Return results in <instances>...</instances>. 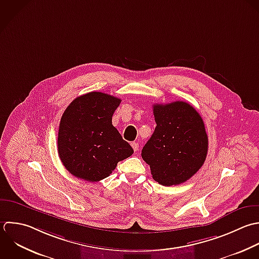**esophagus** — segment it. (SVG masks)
<instances>
[{"label":"esophagus","instance_id":"34e87169","mask_svg":"<svg viewBox=\"0 0 259 259\" xmlns=\"http://www.w3.org/2000/svg\"><path fill=\"white\" fill-rule=\"evenodd\" d=\"M131 146L133 147L134 151H138V150H139V144H138L137 142H132V143H131Z\"/></svg>","mask_w":259,"mask_h":259}]
</instances>
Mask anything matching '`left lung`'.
Instances as JSON below:
<instances>
[{
  "label": "left lung",
  "instance_id": "8db88e82",
  "mask_svg": "<svg viewBox=\"0 0 259 259\" xmlns=\"http://www.w3.org/2000/svg\"><path fill=\"white\" fill-rule=\"evenodd\" d=\"M156 127L142 149L158 184L177 186L191 179L204 164L208 153L205 124L190 104L182 101L153 105Z\"/></svg>",
  "mask_w": 259,
  "mask_h": 259
}]
</instances>
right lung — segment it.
I'll use <instances>...</instances> for the list:
<instances>
[{
	"label": "right lung",
	"instance_id": "right-lung-1",
	"mask_svg": "<svg viewBox=\"0 0 259 259\" xmlns=\"http://www.w3.org/2000/svg\"><path fill=\"white\" fill-rule=\"evenodd\" d=\"M121 100L101 92L75 98L59 124L57 149L64 167L75 178L99 182L117 163L133 154V148L112 125Z\"/></svg>",
	"mask_w": 259,
	"mask_h": 259
}]
</instances>
